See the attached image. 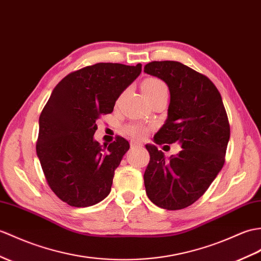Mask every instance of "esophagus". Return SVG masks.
Listing matches in <instances>:
<instances>
[{"label":"esophagus","mask_w":261,"mask_h":261,"mask_svg":"<svg viewBox=\"0 0 261 261\" xmlns=\"http://www.w3.org/2000/svg\"><path fill=\"white\" fill-rule=\"evenodd\" d=\"M130 145H131V148H137V147H140L141 142H139L137 140H131L130 141Z\"/></svg>","instance_id":"1"}]
</instances>
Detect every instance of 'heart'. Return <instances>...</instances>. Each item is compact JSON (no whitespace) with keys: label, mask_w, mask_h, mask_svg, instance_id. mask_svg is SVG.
Wrapping results in <instances>:
<instances>
[{"label":"heart","mask_w":261,"mask_h":261,"mask_svg":"<svg viewBox=\"0 0 261 261\" xmlns=\"http://www.w3.org/2000/svg\"><path fill=\"white\" fill-rule=\"evenodd\" d=\"M141 89H142V92L144 93L145 96H147V98L148 96L162 92V91H168L166 84L156 77L145 79L141 84ZM123 132L125 135L131 136L133 138L141 139L148 135L149 128L142 123H130L124 126Z\"/></svg>","instance_id":"heart-1"}]
</instances>
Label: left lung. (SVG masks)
<instances>
[{"label":"left lung","instance_id":"1","mask_svg":"<svg viewBox=\"0 0 261 261\" xmlns=\"http://www.w3.org/2000/svg\"><path fill=\"white\" fill-rule=\"evenodd\" d=\"M144 72L165 81L170 92L168 118L153 142H178L182 148L166 159L154 144H145L150 154L145 192L162 209H184L207 191L223 167L230 138L227 112L215 84L189 66L153 61Z\"/></svg>","mask_w":261,"mask_h":261}]
</instances>
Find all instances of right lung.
Masks as SVG:
<instances>
[{
  "label": "right lung",
  "mask_w": 261,
  "mask_h": 261,
  "mask_svg": "<svg viewBox=\"0 0 261 261\" xmlns=\"http://www.w3.org/2000/svg\"><path fill=\"white\" fill-rule=\"evenodd\" d=\"M142 65L96 63L68 74L53 89L39 119L36 154L52 191L72 207L86 208L111 191L114 170L130 144L94 140L95 121L111 113Z\"/></svg>",
  "instance_id": "right-lung-1"
}]
</instances>
